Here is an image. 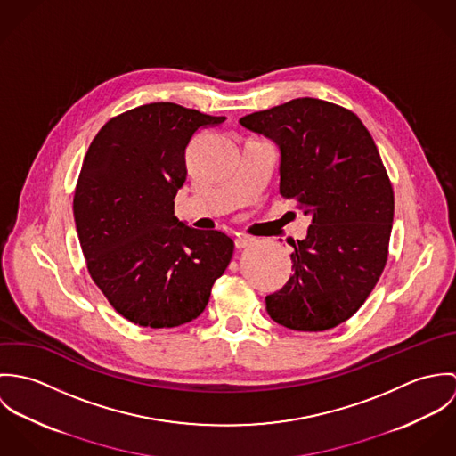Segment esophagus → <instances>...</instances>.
Instances as JSON below:
<instances>
[{"label": "esophagus", "instance_id": "esophagus-1", "mask_svg": "<svg viewBox=\"0 0 456 456\" xmlns=\"http://www.w3.org/2000/svg\"><path fill=\"white\" fill-rule=\"evenodd\" d=\"M255 242H256V239H253V237H249V235H239V237L235 239V246H237V249L249 248V246H253Z\"/></svg>", "mask_w": 456, "mask_h": 456}]
</instances>
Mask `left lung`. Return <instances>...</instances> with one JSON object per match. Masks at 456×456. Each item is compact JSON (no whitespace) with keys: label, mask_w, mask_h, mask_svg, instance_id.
Returning <instances> with one entry per match:
<instances>
[{"label":"left lung","mask_w":456,"mask_h":456,"mask_svg":"<svg viewBox=\"0 0 456 456\" xmlns=\"http://www.w3.org/2000/svg\"><path fill=\"white\" fill-rule=\"evenodd\" d=\"M281 147L284 198L313 216L291 240L293 275L265 298L268 316L297 331L349 320L388 260L395 198L372 134L358 116L318 98H297L240 119Z\"/></svg>","instance_id":"obj_1"}]
</instances>
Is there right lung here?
<instances>
[{
  "label": "right lung",
  "mask_w": 456,
  "mask_h": 456,
  "mask_svg": "<svg viewBox=\"0 0 456 456\" xmlns=\"http://www.w3.org/2000/svg\"><path fill=\"white\" fill-rule=\"evenodd\" d=\"M224 119L170 102L140 105L105 123L86 152L73 195L78 242L94 284L134 325L196 320L232 260L228 235L174 212L190 140Z\"/></svg>",
  "instance_id": "obj_1"
}]
</instances>
